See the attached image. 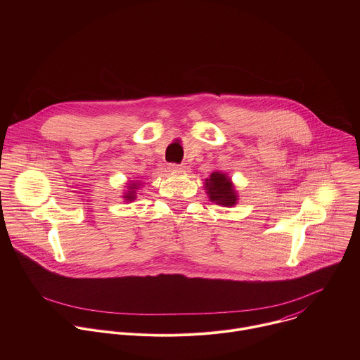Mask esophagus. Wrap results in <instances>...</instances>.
<instances>
[{"mask_svg": "<svg viewBox=\"0 0 360 360\" xmlns=\"http://www.w3.org/2000/svg\"><path fill=\"white\" fill-rule=\"evenodd\" d=\"M168 168H169V171H172V172H184V169H185V167H184V165H179V164H169Z\"/></svg>", "mask_w": 360, "mask_h": 360, "instance_id": "esophagus-1", "label": "esophagus"}]
</instances>
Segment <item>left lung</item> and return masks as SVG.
Here are the masks:
<instances>
[{"label":"left lung","instance_id":"left-lung-1","mask_svg":"<svg viewBox=\"0 0 360 360\" xmlns=\"http://www.w3.org/2000/svg\"><path fill=\"white\" fill-rule=\"evenodd\" d=\"M205 189H207L211 202H215L217 205L233 207L238 202V195L231 178L219 171L212 172L208 179H205Z\"/></svg>","mask_w":360,"mask_h":360}]
</instances>
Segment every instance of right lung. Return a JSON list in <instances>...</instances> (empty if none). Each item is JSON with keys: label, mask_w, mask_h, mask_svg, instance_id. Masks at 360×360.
<instances>
[{"label": "right lung", "mask_w": 360, "mask_h": 360, "mask_svg": "<svg viewBox=\"0 0 360 360\" xmlns=\"http://www.w3.org/2000/svg\"><path fill=\"white\" fill-rule=\"evenodd\" d=\"M141 186V184H138V182H131V184H128V191L124 193V198L127 199V200H134L135 198H136V189Z\"/></svg>", "instance_id": "obj_1"}]
</instances>
